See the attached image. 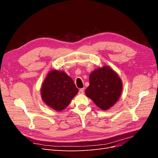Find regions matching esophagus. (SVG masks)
Instances as JSON below:
<instances>
[{
	"instance_id": "esophagus-1",
	"label": "esophagus",
	"mask_w": 158,
	"mask_h": 158,
	"mask_svg": "<svg viewBox=\"0 0 158 158\" xmlns=\"http://www.w3.org/2000/svg\"><path fill=\"white\" fill-rule=\"evenodd\" d=\"M84 93V88H81L79 89V92L78 94H83Z\"/></svg>"
}]
</instances>
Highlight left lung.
I'll return each mask as SVG.
<instances>
[{
  "label": "left lung",
  "mask_w": 158,
  "mask_h": 158,
  "mask_svg": "<svg viewBox=\"0 0 158 158\" xmlns=\"http://www.w3.org/2000/svg\"><path fill=\"white\" fill-rule=\"evenodd\" d=\"M89 85L85 89L87 96L98 107L107 110L115 103L122 92V82L116 73L103 66L89 75Z\"/></svg>",
  "instance_id": "1"
}]
</instances>
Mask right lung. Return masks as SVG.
Instances as JSON below:
<instances>
[{
	"label": "right lung",
	"instance_id": "1",
	"mask_svg": "<svg viewBox=\"0 0 158 158\" xmlns=\"http://www.w3.org/2000/svg\"><path fill=\"white\" fill-rule=\"evenodd\" d=\"M41 98L47 106L62 111L78 92L73 80L64 72L52 70L47 74L41 89Z\"/></svg>",
	"mask_w": 158,
	"mask_h": 158
}]
</instances>
